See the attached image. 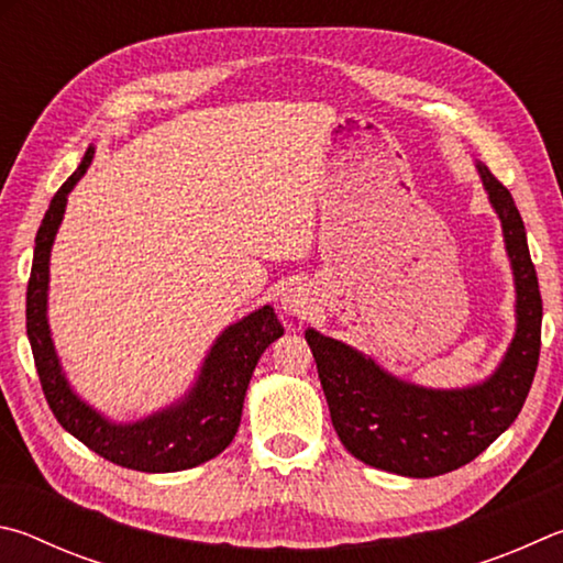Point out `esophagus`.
Wrapping results in <instances>:
<instances>
[{
  "label": "esophagus",
  "instance_id": "1",
  "mask_svg": "<svg viewBox=\"0 0 563 563\" xmlns=\"http://www.w3.org/2000/svg\"><path fill=\"white\" fill-rule=\"evenodd\" d=\"M311 291L307 287H291L289 291H284L282 297V309L289 311L291 317H301L307 319V313H311Z\"/></svg>",
  "mask_w": 563,
  "mask_h": 563
}]
</instances>
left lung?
<instances>
[{"mask_svg": "<svg viewBox=\"0 0 563 563\" xmlns=\"http://www.w3.org/2000/svg\"><path fill=\"white\" fill-rule=\"evenodd\" d=\"M517 282V333L495 376L475 388L428 390L398 380L341 341L307 331L333 430L353 457L406 477H438L485 452L517 420L541 351V294L527 232L505 185L477 165Z\"/></svg>", "mask_w": 563, "mask_h": 563, "instance_id": "obj_1", "label": "left lung"}]
</instances>
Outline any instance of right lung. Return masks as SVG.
<instances>
[{
	"instance_id": "right-lung-1",
	"label": "right lung",
	"mask_w": 563,
	"mask_h": 563,
	"mask_svg": "<svg viewBox=\"0 0 563 563\" xmlns=\"http://www.w3.org/2000/svg\"><path fill=\"white\" fill-rule=\"evenodd\" d=\"M91 161L93 147H88L78 170L58 187L36 232L32 276L26 287V336L32 343L38 380H42L48 408L62 422V428L96 455L137 472L190 470L217 457L232 442L240 428L246 386H250L256 361L274 339L282 336L284 329L276 321L272 307H262L236 321L217 339L210 356L205 358L200 378L185 400L133 426L108 422L78 400L68 388L52 336H48L46 289L48 254L62 224L66 197L81 180Z\"/></svg>"
}]
</instances>
